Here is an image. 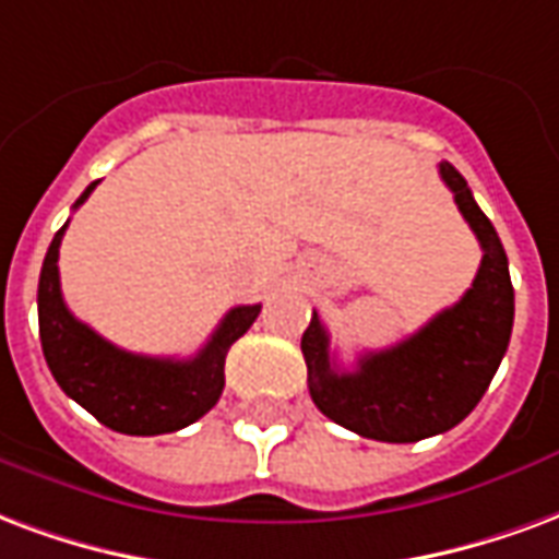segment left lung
<instances>
[{
    "instance_id": "left-lung-1",
    "label": "left lung",
    "mask_w": 559,
    "mask_h": 559,
    "mask_svg": "<svg viewBox=\"0 0 559 559\" xmlns=\"http://www.w3.org/2000/svg\"><path fill=\"white\" fill-rule=\"evenodd\" d=\"M441 178L483 247L474 285L462 300L393 348L364 354L354 372L333 364L319 312L300 340L316 408L372 441L414 443L459 426L491 384L512 333L515 292L503 243L462 173L441 163Z\"/></svg>"
}]
</instances>
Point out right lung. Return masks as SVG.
Wrapping results in <instances>:
<instances>
[{
  "mask_svg": "<svg viewBox=\"0 0 559 559\" xmlns=\"http://www.w3.org/2000/svg\"><path fill=\"white\" fill-rule=\"evenodd\" d=\"M95 187L97 181L85 187L73 207L83 205ZM64 229L68 223L56 231L38 280L40 348L56 384L107 429L121 435H166L205 417L226 386L223 369L231 342L250 330L262 307L255 304L229 309L205 348L190 360L130 354L97 336L64 307L59 285V247Z\"/></svg>",
  "mask_w": 559,
  "mask_h": 559,
  "instance_id": "add662e5",
  "label": "right lung"
}]
</instances>
